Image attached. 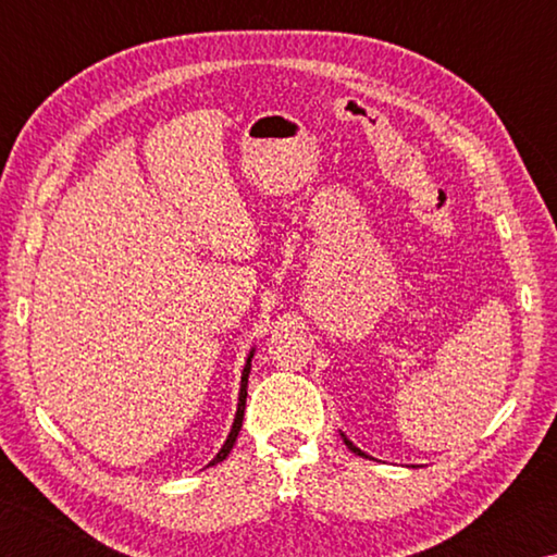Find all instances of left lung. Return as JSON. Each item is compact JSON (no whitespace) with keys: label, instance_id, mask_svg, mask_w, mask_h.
I'll return each instance as SVG.
<instances>
[{"label":"left lung","instance_id":"left-lung-1","mask_svg":"<svg viewBox=\"0 0 557 557\" xmlns=\"http://www.w3.org/2000/svg\"><path fill=\"white\" fill-rule=\"evenodd\" d=\"M344 442H346V445H348V449H354V451H356V455H361V457H366V455H363V451H361V449H358V447H354V445H351V442H348L346 437H344Z\"/></svg>","mask_w":557,"mask_h":557}]
</instances>
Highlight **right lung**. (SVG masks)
<instances>
[{
    "label": "right lung",
    "instance_id": "right-lung-1",
    "mask_svg": "<svg viewBox=\"0 0 557 557\" xmlns=\"http://www.w3.org/2000/svg\"><path fill=\"white\" fill-rule=\"evenodd\" d=\"M250 358H252V354L248 356V363H245V369H243V379H240V398H238V412H235V422H233V428H231V435H228V440H225V445L221 447L219 455L213 457V461H211L209 467L219 465V461H223L225 457L231 455V449H233V445H235V437H238V432H240V425H243V414H245V398H248V373H250Z\"/></svg>",
    "mask_w": 557,
    "mask_h": 557
}]
</instances>
